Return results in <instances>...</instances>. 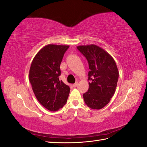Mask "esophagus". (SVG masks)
<instances>
[{"label": "esophagus", "instance_id": "34e87169", "mask_svg": "<svg viewBox=\"0 0 147 147\" xmlns=\"http://www.w3.org/2000/svg\"><path fill=\"white\" fill-rule=\"evenodd\" d=\"M78 82H75L74 84H73V86L74 87V88H75V87H77V86H78Z\"/></svg>", "mask_w": 147, "mask_h": 147}]
</instances>
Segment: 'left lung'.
I'll list each match as a JSON object with an SVG mask.
<instances>
[{"label": "left lung", "instance_id": "1", "mask_svg": "<svg viewBox=\"0 0 147 147\" xmlns=\"http://www.w3.org/2000/svg\"><path fill=\"white\" fill-rule=\"evenodd\" d=\"M86 58L89 89L83 94L85 104L92 109L99 110L107 104L116 90L119 72L115 60L102 48L95 45L78 46Z\"/></svg>", "mask_w": 147, "mask_h": 147}]
</instances>
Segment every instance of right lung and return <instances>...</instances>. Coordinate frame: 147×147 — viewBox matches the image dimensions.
I'll list each match as a JSON object with an SVG mask.
<instances>
[{
    "mask_svg": "<svg viewBox=\"0 0 147 147\" xmlns=\"http://www.w3.org/2000/svg\"><path fill=\"white\" fill-rule=\"evenodd\" d=\"M69 45L49 44L43 47L32 60L29 78L34 94L44 107L51 112L66 104L70 88L59 80L60 65Z\"/></svg>",
    "mask_w": 147,
    "mask_h": 147,
    "instance_id": "1",
    "label": "right lung"
}]
</instances>
